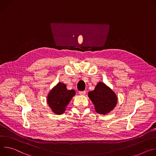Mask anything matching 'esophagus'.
<instances>
[{
    "label": "esophagus",
    "mask_w": 156,
    "mask_h": 156,
    "mask_svg": "<svg viewBox=\"0 0 156 156\" xmlns=\"http://www.w3.org/2000/svg\"><path fill=\"white\" fill-rule=\"evenodd\" d=\"M86 94V91H80L79 92V94L80 95H84Z\"/></svg>",
    "instance_id": "1"
}]
</instances>
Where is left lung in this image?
<instances>
[{"mask_svg":"<svg viewBox=\"0 0 156 156\" xmlns=\"http://www.w3.org/2000/svg\"><path fill=\"white\" fill-rule=\"evenodd\" d=\"M88 97L95 106L97 113L106 115L116 107L118 97L108 86L102 82H99L95 89L88 93Z\"/></svg>","mask_w":156,"mask_h":156,"instance_id":"obj_1","label":"left lung"}]
</instances>
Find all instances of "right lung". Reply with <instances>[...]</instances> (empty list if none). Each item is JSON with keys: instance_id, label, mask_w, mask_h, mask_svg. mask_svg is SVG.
<instances>
[{"instance_id": "add662e5", "label": "right lung", "mask_w": 156, "mask_h": 156, "mask_svg": "<svg viewBox=\"0 0 156 156\" xmlns=\"http://www.w3.org/2000/svg\"><path fill=\"white\" fill-rule=\"evenodd\" d=\"M75 95L74 90H68L65 83L58 82L49 92L46 101L52 112L56 115H62Z\"/></svg>"}]
</instances>
